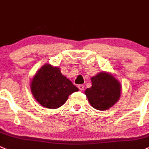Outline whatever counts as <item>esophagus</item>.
Instances as JSON below:
<instances>
[{"instance_id":"34e87169","label":"esophagus","mask_w":149,"mask_h":149,"mask_svg":"<svg viewBox=\"0 0 149 149\" xmlns=\"http://www.w3.org/2000/svg\"><path fill=\"white\" fill-rule=\"evenodd\" d=\"M77 87H78V88H79V90H81V91L84 90V86L82 85H79L77 86Z\"/></svg>"}]
</instances>
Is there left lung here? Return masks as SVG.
Returning <instances> with one entry per match:
<instances>
[{
	"label": "left lung",
	"instance_id": "obj_1",
	"mask_svg": "<svg viewBox=\"0 0 149 149\" xmlns=\"http://www.w3.org/2000/svg\"><path fill=\"white\" fill-rule=\"evenodd\" d=\"M92 87L85 93L93 108L105 110L113 107L120 97V82L108 72H102L91 78Z\"/></svg>",
	"mask_w": 149,
	"mask_h": 149
}]
</instances>
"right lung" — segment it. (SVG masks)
<instances>
[{
	"label": "right lung",
	"mask_w": 149,
	"mask_h": 149,
	"mask_svg": "<svg viewBox=\"0 0 149 149\" xmlns=\"http://www.w3.org/2000/svg\"><path fill=\"white\" fill-rule=\"evenodd\" d=\"M33 97L43 107L56 109L63 105L79 89L61 73L60 68L44 64L33 75L30 84Z\"/></svg>",
	"instance_id": "1"
}]
</instances>
